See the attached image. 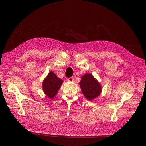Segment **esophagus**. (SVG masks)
Instances as JSON below:
<instances>
[{"label":"esophagus","instance_id":"esophagus-1","mask_svg":"<svg viewBox=\"0 0 146 146\" xmlns=\"http://www.w3.org/2000/svg\"><path fill=\"white\" fill-rule=\"evenodd\" d=\"M67 81H68V82H73V81H74V78H72V77L68 78H67Z\"/></svg>","mask_w":146,"mask_h":146}]
</instances>
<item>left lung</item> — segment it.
Masks as SVG:
<instances>
[{
  "label": "left lung",
  "mask_w": 146,
  "mask_h": 146,
  "mask_svg": "<svg viewBox=\"0 0 146 146\" xmlns=\"http://www.w3.org/2000/svg\"><path fill=\"white\" fill-rule=\"evenodd\" d=\"M80 86L83 95L89 101L98 97L102 90L101 85L90 73L85 74L82 76Z\"/></svg>",
  "instance_id": "1"
}]
</instances>
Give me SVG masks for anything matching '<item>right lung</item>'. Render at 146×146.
<instances>
[{
  "label": "right lung",
  "mask_w": 146,
  "mask_h": 146,
  "mask_svg": "<svg viewBox=\"0 0 146 146\" xmlns=\"http://www.w3.org/2000/svg\"><path fill=\"white\" fill-rule=\"evenodd\" d=\"M63 80L57 78L52 72H50L42 83V89L44 93L50 99L55 97L57 95Z\"/></svg>",
  "instance_id": "1"
}]
</instances>
